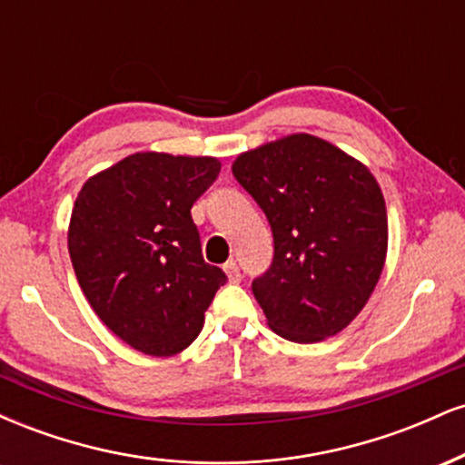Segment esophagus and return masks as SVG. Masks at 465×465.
I'll return each mask as SVG.
<instances>
[{"mask_svg":"<svg viewBox=\"0 0 465 465\" xmlns=\"http://www.w3.org/2000/svg\"><path fill=\"white\" fill-rule=\"evenodd\" d=\"M223 269H225L229 282H233V284H238V282L242 280V275H240V266L233 262V260H229V262H225V266H223Z\"/></svg>","mask_w":465,"mask_h":465,"instance_id":"obj_1","label":"esophagus"}]
</instances>
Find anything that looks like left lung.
<instances>
[{
	"label": "left lung",
	"instance_id": "8db88e82",
	"mask_svg": "<svg viewBox=\"0 0 465 465\" xmlns=\"http://www.w3.org/2000/svg\"><path fill=\"white\" fill-rule=\"evenodd\" d=\"M232 173L273 232V262L251 284L269 328L295 343L348 328L387 255V207L373 174L308 133L242 153Z\"/></svg>",
	"mask_w": 465,
	"mask_h": 465
}]
</instances>
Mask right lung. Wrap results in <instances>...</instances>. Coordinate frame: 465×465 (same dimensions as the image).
Listing matches in <instances>:
<instances>
[{
	"mask_svg": "<svg viewBox=\"0 0 465 465\" xmlns=\"http://www.w3.org/2000/svg\"><path fill=\"white\" fill-rule=\"evenodd\" d=\"M214 157L135 153L78 192L67 247L103 323L148 356H173L199 336L227 282L203 260L192 205L214 183Z\"/></svg>",
	"mask_w": 465,
	"mask_h": 465,
	"instance_id": "add662e5",
	"label": "right lung"
}]
</instances>
